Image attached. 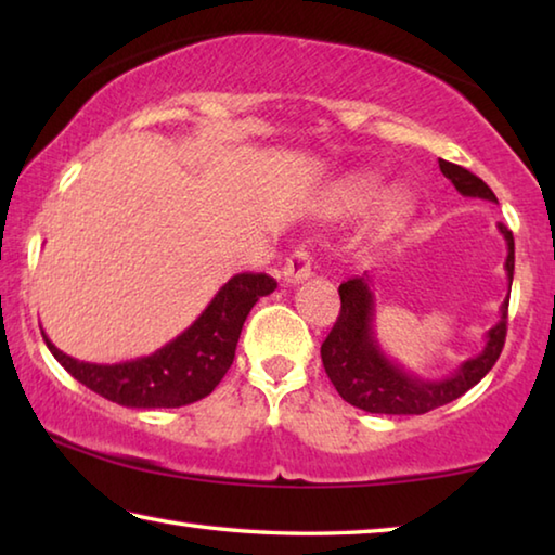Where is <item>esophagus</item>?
I'll use <instances>...</instances> for the list:
<instances>
[{"label":"esophagus","instance_id":"obj_1","mask_svg":"<svg viewBox=\"0 0 555 555\" xmlns=\"http://www.w3.org/2000/svg\"><path fill=\"white\" fill-rule=\"evenodd\" d=\"M308 276H311V255H308L306 247H296L284 261L281 279L294 286V284H300V281H306Z\"/></svg>","mask_w":555,"mask_h":555}]
</instances>
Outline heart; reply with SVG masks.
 I'll return each mask as SVG.
<instances>
[{"mask_svg":"<svg viewBox=\"0 0 555 555\" xmlns=\"http://www.w3.org/2000/svg\"><path fill=\"white\" fill-rule=\"evenodd\" d=\"M379 197L377 208H374V232L391 234L397 232L403 222L411 218L413 198L403 188H387L379 176L357 173L335 188L333 210L340 215H354L367 210L370 205Z\"/></svg>","mask_w":555,"mask_h":555,"instance_id":"1","label":"heart"}]
</instances>
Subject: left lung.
<instances>
[{
  "instance_id": "8db88e82",
  "label": "left lung",
  "mask_w": 555,
  "mask_h": 555,
  "mask_svg": "<svg viewBox=\"0 0 555 555\" xmlns=\"http://www.w3.org/2000/svg\"><path fill=\"white\" fill-rule=\"evenodd\" d=\"M443 173L455 191L465 198H482L496 203V195L482 178L469 173L467 168L450 164L440 158ZM506 242V281L514 279V234L504 224H496ZM340 315L333 325L331 335L321 347L323 367L331 377L337 393L352 406L370 413H391V416H413L428 413L438 406L463 397L473 389L487 372L500 360L506 337V308L509 296L500 308V321L485 335V347L480 354L469 357L460 367L443 379H424L418 374L406 372L399 362L389 360L374 335V294L367 271L340 284Z\"/></svg>"
}]
</instances>
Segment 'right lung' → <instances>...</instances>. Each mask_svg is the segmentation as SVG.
<instances>
[{"instance_id":"right-lung-1","label":"right lung","mask_w":555,"mask_h":555,"mask_svg":"<svg viewBox=\"0 0 555 555\" xmlns=\"http://www.w3.org/2000/svg\"><path fill=\"white\" fill-rule=\"evenodd\" d=\"M276 281L267 274H237L224 284L205 311L156 352L117 364L80 362L61 352L43 333L51 354L70 377L90 391L129 409H176L201 401L218 387L237 350L242 325Z\"/></svg>"}]
</instances>
